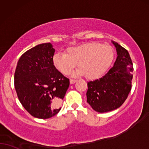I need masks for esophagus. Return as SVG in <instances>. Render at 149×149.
Wrapping results in <instances>:
<instances>
[{
	"mask_svg": "<svg viewBox=\"0 0 149 149\" xmlns=\"http://www.w3.org/2000/svg\"><path fill=\"white\" fill-rule=\"evenodd\" d=\"M77 82V80H73V79H71L70 80V84H74L75 82Z\"/></svg>",
	"mask_w": 149,
	"mask_h": 149,
	"instance_id": "esophagus-1",
	"label": "esophagus"
}]
</instances>
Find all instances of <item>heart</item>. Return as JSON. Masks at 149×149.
Returning a JSON list of instances; mask_svg holds the SVG:
<instances>
[{
    "mask_svg": "<svg viewBox=\"0 0 149 149\" xmlns=\"http://www.w3.org/2000/svg\"><path fill=\"white\" fill-rule=\"evenodd\" d=\"M114 52L108 45L88 43L68 47L67 54L57 52L53 56L54 67L63 74L67 75L78 65L80 67L73 74L85 75L90 80L100 78L112 65Z\"/></svg>",
    "mask_w": 149,
    "mask_h": 149,
    "instance_id": "obj_1",
    "label": "heart"
}]
</instances>
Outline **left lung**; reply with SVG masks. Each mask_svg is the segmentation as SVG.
Instances as JSON below:
<instances>
[{
    "instance_id": "left-lung-1",
    "label": "left lung",
    "mask_w": 149,
    "mask_h": 149,
    "mask_svg": "<svg viewBox=\"0 0 149 149\" xmlns=\"http://www.w3.org/2000/svg\"><path fill=\"white\" fill-rule=\"evenodd\" d=\"M116 47L117 58L114 66L105 76L88 82L87 102L98 112H107L122 106L132 88V59L126 49L112 41Z\"/></svg>"
}]
</instances>
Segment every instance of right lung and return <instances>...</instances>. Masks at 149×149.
Wrapping results in <instances>:
<instances>
[{
	"label": "right lung",
	"mask_w": 149,
	"mask_h": 149,
	"mask_svg": "<svg viewBox=\"0 0 149 149\" xmlns=\"http://www.w3.org/2000/svg\"><path fill=\"white\" fill-rule=\"evenodd\" d=\"M55 49L50 43L25 52L17 62L14 86L19 102L35 118L46 119L61 110L69 80L53 64Z\"/></svg>",
	"instance_id": "1"
}]
</instances>
